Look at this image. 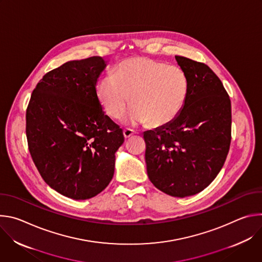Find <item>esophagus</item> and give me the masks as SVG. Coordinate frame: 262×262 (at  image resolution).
<instances>
[{"instance_id":"1","label":"esophagus","mask_w":262,"mask_h":262,"mask_svg":"<svg viewBox=\"0 0 262 262\" xmlns=\"http://www.w3.org/2000/svg\"><path fill=\"white\" fill-rule=\"evenodd\" d=\"M134 133H135V130H134V129H130V128H125V129H123V136H124L125 139H127V138H129L130 136H133Z\"/></svg>"}]
</instances>
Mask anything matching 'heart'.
I'll use <instances>...</instances> for the list:
<instances>
[{
  "label": "heart",
  "mask_w": 262,
  "mask_h": 262,
  "mask_svg": "<svg viewBox=\"0 0 262 262\" xmlns=\"http://www.w3.org/2000/svg\"><path fill=\"white\" fill-rule=\"evenodd\" d=\"M189 93V80L178 65L165 64L145 57L129 58L96 86V95L104 113L118 119L130 103L127 115L132 123L163 125L182 110Z\"/></svg>",
  "instance_id": "1"
}]
</instances>
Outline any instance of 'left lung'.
Instances as JSON below:
<instances>
[{
    "mask_svg": "<svg viewBox=\"0 0 262 262\" xmlns=\"http://www.w3.org/2000/svg\"><path fill=\"white\" fill-rule=\"evenodd\" d=\"M189 80L180 113L144 133L149 179L173 197L200 193L226 161L231 142V101L216 74L204 63L175 56Z\"/></svg>",
    "mask_w": 262,
    "mask_h": 262,
    "instance_id": "left-lung-1",
    "label": "left lung"
}]
</instances>
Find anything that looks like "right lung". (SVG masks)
I'll return each instance as SVG.
<instances>
[{
	"mask_svg": "<svg viewBox=\"0 0 262 262\" xmlns=\"http://www.w3.org/2000/svg\"><path fill=\"white\" fill-rule=\"evenodd\" d=\"M99 56L64 63L36 85L26 112L32 160L43 180L63 196L90 199L113 178L122 129L104 115L96 82Z\"/></svg>",
	"mask_w": 262,
	"mask_h": 262,
	"instance_id": "1",
	"label": "right lung"
}]
</instances>
